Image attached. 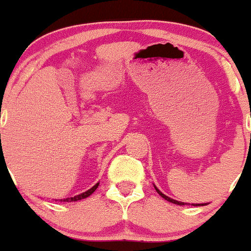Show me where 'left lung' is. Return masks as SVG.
Listing matches in <instances>:
<instances>
[{
	"mask_svg": "<svg viewBox=\"0 0 251 251\" xmlns=\"http://www.w3.org/2000/svg\"><path fill=\"white\" fill-rule=\"evenodd\" d=\"M155 189H156V192H157V193H158V194H160V195H161V197H162V198H163V199H165V200H167V201H170V202H173V204H177V205H184V202H180V201H177V200H173V199H171V198L166 197V195H165V194H162V193H161V192H160V190H158V189H157V188H156V187H155ZM192 205H194V206H204V205H205V204H197V205H195V204H192Z\"/></svg>",
	"mask_w": 251,
	"mask_h": 251,
	"instance_id": "obj_1",
	"label": "left lung"
}]
</instances>
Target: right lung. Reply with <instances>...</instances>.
Instances as JSON below:
<instances>
[{
    "label": "right lung",
    "mask_w": 251,
    "mask_h": 251,
    "mask_svg": "<svg viewBox=\"0 0 251 251\" xmlns=\"http://www.w3.org/2000/svg\"><path fill=\"white\" fill-rule=\"evenodd\" d=\"M98 187H99V183H98V184H95V185H94V187L91 188V189L86 190L85 193H81V194L76 195V197H73V198H68V199H63V200H61V201H78V200L85 199V198L90 197V195L93 194V193L95 192L96 189H98Z\"/></svg>",
    "instance_id": "1"
}]
</instances>
